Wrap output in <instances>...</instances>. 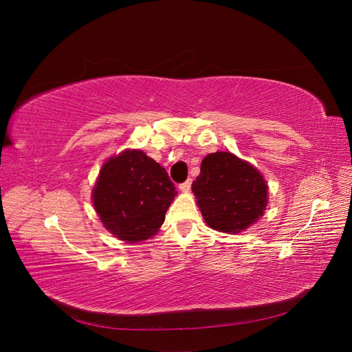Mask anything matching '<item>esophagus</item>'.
Here are the masks:
<instances>
[{
	"label": "esophagus",
	"mask_w": 352,
	"mask_h": 352,
	"mask_svg": "<svg viewBox=\"0 0 352 352\" xmlns=\"http://www.w3.org/2000/svg\"><path fill=\"white\" fill-rule=\"evenodd\" d=\"M190 185H192V179H188L186 182H184V184H180V185H179V189L182 190V192H188V190L190 189Z\"/></svg>",
	"instance_id": "obj_1"
}]
</instances>
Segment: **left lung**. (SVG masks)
Instances as JSON below:
<instances>
[{
  "mask_svg": "<svg viewBox=\"0 0 352 352\" xmlns=\"http://www.w3.org/2000/svg\"><path fill=\"white\" fill-rule=\"evenodd\" d=\"M267 190L257 168L225 151L204 157L192 184L206 223L225 233H239L257 221L267 207Z\"/></svg>",
  "mask_w": 352,
  "mask_h": 352,
  "instance_id": "left-lung-1",
  "label": "left lung"
}]
</instances>
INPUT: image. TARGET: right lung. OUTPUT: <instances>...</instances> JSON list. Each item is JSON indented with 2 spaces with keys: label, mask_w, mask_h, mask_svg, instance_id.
<instances>
[{
  "label": "right lung",
  "mask_w": 352,
  "mask_h": 352,
  "mask_svg": "<svg viewBox=\"0 0 352 352\" xmlns=\"http://www.w3.org/2000/svg\"><path fill=\"white\" fill-rule=\"evenodd\" d=\"M176 194L164 167L140 150H126L104 163L92 201L104 228L135 243L155 235Z\"/></svg>",
  "instance_id": "right-lung-1"
}]
</instances>
